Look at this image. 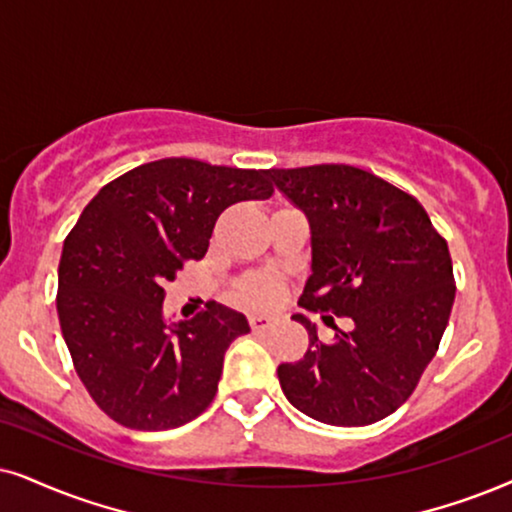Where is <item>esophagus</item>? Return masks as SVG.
I'll return each mask as SVG.
<instances>
[{
	"instance_id": "1",
	"label": "esophagus",
	"mask_w": 512,
	"mask_h": 512,
	"mask_svg": "<svg viewBox=\"0 0 512 512\" xmlns=\"http://www.w3.org/2000/svg\"><path fill=\"white\" fill-rule=\"evenodd\" d=\"M274 326H276L274 316H267V314H252L250 316V328H252V331L264 333V331H269V328H274Z\"/></svg>"
}]
</instances>
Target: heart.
Here are the masks:
<instances>
[{
    "label": "heart",
    "instance_id": "obj_1",
    "mask_svg": "<svg viewBox=\"0 0 512 512\" xmlns=\"http://www.w3.org/2000/svg\"><path fill=\"white\" fill-rule=\"evenodd\" d=\"M278 290H281V286H278L276 276L257 274L245 278L238 293H241L243 302L257 304V307H267V304H271L278 297Z\"/></svg>",
    "mask_w": 512,
    "mask_h": 512
}]
</instances>
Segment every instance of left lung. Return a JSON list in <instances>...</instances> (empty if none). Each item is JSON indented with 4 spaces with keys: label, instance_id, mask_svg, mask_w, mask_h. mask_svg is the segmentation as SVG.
<instances>
[{
    "label": "left lung",
    "instance_id": "1",
    "mask_svg": "<svg viewBox=\"0 0 512 512\" xmlns=\"http://www.w3.org/2000/svg\"><path fill=\"white\" fill-rule=\"evenodd\" d=\"M312 229V274L300 307L333 323L323 342L316 323L307 354L278 366L290 404L319 423L359 428L390 416L411 397L435 357L454 307L449 245L411 193L352 165L267 170Z\"/></svg>",
    "mask_w": 512,
    "mask_h": 512
}]
</instances>
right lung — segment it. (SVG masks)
Listing matches in <instances>:
<instances>
[{
  "label": "right lung",
  "instance_id": "1",
  "mask_svg": "<svg viewBox=\"0 0 512 512\" xmlns=\"http://www.w3.org/2000/svg\"><path fill=\"white\" fill-rule=\"evenodd\" d=\"M271 193L267 170L163 158L89 200L63 243L56 309L77 375L115 423L179 428L215 399L224 352L250 333L248 319L212 300L167 323L165 286L208 252L229 205Z\"/></svg>",
  "mask_w": 512,
  "mask_h": 512
}]
</instances>
